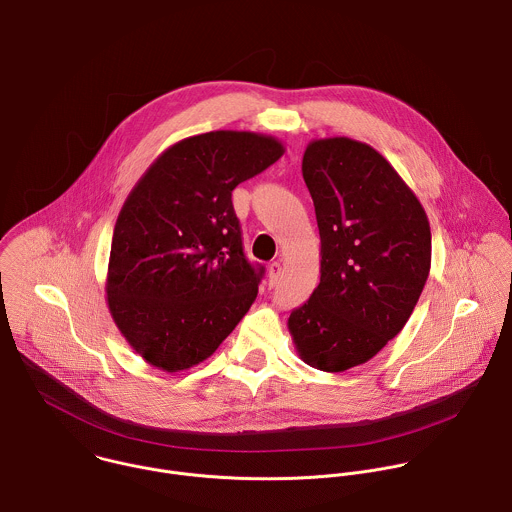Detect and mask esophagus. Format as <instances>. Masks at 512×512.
I'll return each instance as SVG.
<instances>
[{
    "instance_id": "34e87169",
    "label": "esophagus",
    "mask_w": 512,
    "mask_h": 512,
    "mask_svg": "<svg viewBox=\"0 0 512 512\" xmlns=\"http://www.w3.org/2000/svg\"><path fill=\"white\" fill-rule=\"evenodd\" d=\"M281 275H283V265H281L279 261H273V263L269 265V283H271V285H277V281L281 279Z\"/></svg>"
}]
</instances>
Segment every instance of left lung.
<instances>
[{"label": "left lung", "instance_id": "obj_1", "mask_svg": "<svg viewBox=\"0 0 512 512\" xmlns=\"http://www.w3.org/2000/svg\"><path fill=\"white\" fill-rule=\"evenodd\" d=\"M303 179L321 235V281L293 309L289 331L307 365L343 373L409 321L431 269V227L417 195L367 143L311 141Z\"/></svg>", "mask_w": 512, "mask_h": 512}]
</instances>
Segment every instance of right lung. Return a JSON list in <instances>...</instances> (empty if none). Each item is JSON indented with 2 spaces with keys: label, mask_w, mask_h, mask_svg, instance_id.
Instances as JSON below:
<instances>
[{
  "label": "right lung",
  "mask_w": 512,
  "mask_h": 512,
  "mask_svg": "<svg viewBox=\"0 0 512 512\" xmlns=\"http://www.w3.org/2000/svg\"><path fill=\"white\" fill-rule=\"evenodd\" d=\"M283 151L271 135L209 131L165 149L131 189L105 291L149 365L177 373L205 361L253 305L265 267L245 257L231 193Z\"/></svg>",
  "instance_id": "add662e5"
}]
</instances>
